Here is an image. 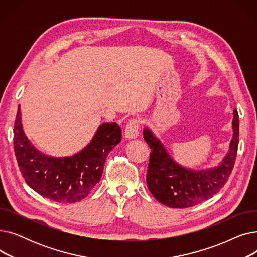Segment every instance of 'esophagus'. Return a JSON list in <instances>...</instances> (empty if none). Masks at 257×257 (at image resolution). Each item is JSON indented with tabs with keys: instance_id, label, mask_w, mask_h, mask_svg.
I'll return each mask as SVG.
<instances>
[{
	"instance_id": "obj_1",
	"label": "esophagus",
	"mask_w": 257,
	"mask_h": 257,
	"mask_svg": "<svg viewBox=\"0 0 257 257\" xmlns=\"http://www.w3.org/2000/svg\"><path fill=\"white\" fill-rule=\"evenodd\" d=\"M140 125L141 121L138 118H131L127 125H126V129H125V137L127 139H136L138 138L139 133H140Z\"/></svg>"
}]
</instances>
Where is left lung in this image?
<instances>
[{
	"mask_svg": "<svg viewBox=\"0 0 257 257\" xmlns=\"http://www.w3.org/2000/svg\"><path fill=\"white\" fill-rule=\"evenodd\" d=\"M233 138L230 150L223 163L214 169L191 171L175 164L164 146L149 129L144 130V139L151 153L147 169V186L154 198L172 208H187L202 203L217 194L227 182L233 170L237 154L239 123L238 113L233 112Z\"/></svg>",
	"mask_w": 257,
	"mask_h": 257,
	"instance_id": "left-lung-1",
	"label": "left lung"
}]
</instances>
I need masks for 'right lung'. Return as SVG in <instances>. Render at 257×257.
Returning <instances> with one entry per match:
<instances>
[{"mask_svg":"<svg viewBox=\"0 0 257 257\" xmlns=\"http://www.w3.org/2000/svg\"><path fill=\"white\" fill-rule=\"evenodd\" d=\"M19 106L13 147L24 179L39 195L59 203H75L84 199L100 181L104 165L113 148L121 141V129L103 124L90 144L71 157L54 158L40 153L26 138Z\"/></svg>","mask_w":257,"mask_h":257,"instance_id":"add662e5","label":"right lung"}]
</instances>
